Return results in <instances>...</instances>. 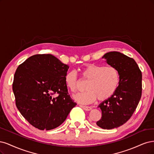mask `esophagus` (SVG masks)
<instances>
[{
  "label": "esophagus",
  "mask_w": 154,
  "mask_h": 154,
  "mask_svg": "<svg viewBox=\"0 0 154 154\" xmlns=\"http://www.w3.org/2000/svg\"><path fill=\"white\" fill-rule=\"evenodd\" d=\"M81 107L83 108L84 110L85 111H90L91 110V107H88V106H81Z\"/></svg>",
  "instance_id": "obj_1"
}]
</instances>
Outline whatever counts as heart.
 <instances>
[{
	"instance_id": "1",
	"label": "heart",
	"mask_w": 154,
	"mask_h": 154,
	"mask_svg": "<svg viewBox=\"0 0 154 154\" xmlns=\"http://www.w3.org/2000/svg\"><path fill=\"white\" fill-rule=\"evenodd\" d=\"M81 75L84 81H88L86 85L88 91L74 96V99L81 103H91L97 98L99 101L108 100L115 93L120 83V74L112 66L87 64L81 70ZM64 81L72 92L75 93L79 89L80 80L75 72H68Z\"/></svg>"
}]
</instances>
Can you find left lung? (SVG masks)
I'll return each instance as SVG.
<instances>
[{
    "label": "left lung",
    "mask_w": 154,
    "mask_h": 154,
    "mask_svg": "<svg viewBox=\"0 0 154 154\" xmlns=\"http://www.w3.org/2000/svg\"><path fill=\"white\" fill-rule=\"evenodd\" d=\"M102 58L120 74L115 93L98 106L102 118L97 125L103 129H112L125 123L135 111L141 97L142 73L134 59L122 53L109 52Z\"/></svg>",
    "instance_id": "8db88e82"
}]
</instances>
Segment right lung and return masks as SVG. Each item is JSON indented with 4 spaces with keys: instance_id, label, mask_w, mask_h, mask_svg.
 I'll use <instances>...</instances> for the list:
<instances>
[{
    "instance_id": "right-lung-1",
    "label": "right lung",
    "mask_w": 154,
    "mask_h": 154,
    "mask_svg": "<svg viewBox=\"0 0 154 154\" xmlns=\"http://www.w3.org/2000/svg\"><path fill=\"white\" fill-rule=\"evenodd\" d=\"M68 68L51 54L34 55L17 68L13 83L16 106L33 127L54 129L77 105L64 81Z\"/></svg>"
}]
</instances>
